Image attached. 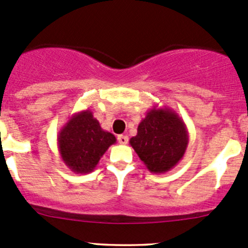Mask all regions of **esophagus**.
<instances>
[{
    "instance_id": "1",
    "label": "esophagus",
    "mask_w": 248,
    "mask_h": 248,
    "mask_svg": "<svg viewBox=\"0 0 248 248\" xmlns=\"http://www.w3.org/2000/svg\"><path fill=\"white\" fill-rule=\"evenodd\" d=\"M117 141L121 145H127L128 144V137L127 135H119L117 137Z\"/></svg>"
}]
</instances>
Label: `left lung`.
<instances>
[{
  "mask_svg": "<svg viewBox=\"0 0 248 248\" xmlns=\"http://www.w3.org/2000/svg\"><path fill=\"white\" fill-rule=\"evenodd\" d=\"M129 144L148 171L165 173L184 157L189 133L176 111L168 107L155 106L146 113Z\"/></svg>",
  "mask_w": 248,
  "mask_h": 248,
  "instance_id": "obj_1",
  "label": "left lung"
}]
</instances>
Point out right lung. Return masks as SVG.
<instances>
[{"label":"right lung","mask_w":248,"mask_h":248,"mask_svg":"<svg viewBox=\"0 0 248 248\" xmlns=\"http://www.w3.org/2000/svg\"><path fill=\"white\" fill-rule=\"evenodd\" d=\"M62 160L75 173H89L116 138L104 131L89 109L72 114L57 137Z\"/></svg>","instance_id":"add662e5"}]
</instances>
